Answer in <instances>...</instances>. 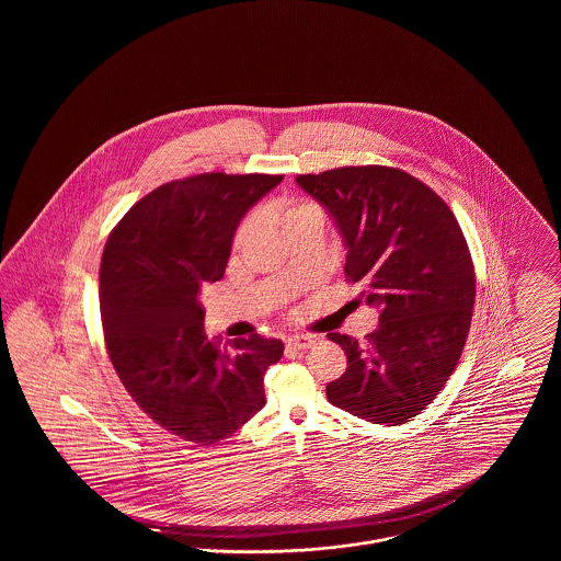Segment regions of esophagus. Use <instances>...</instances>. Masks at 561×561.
<instances>
[{"label": "esophagus", "mask_w": 561, "mask_h": 561, "mask_svg": "<svg viewBox=\"0 0 561 561\" xmlns=\"http://www.w3.org/2000/svg\"><path fill=\"white\" fill-rule=\"evenodd\" d=\"M288 348H293V351H302V348L313 347L316 345V339L313 336H307V334H300V336H293V339H288Z\"/></svg>", "instance_id": "obj_1"}]
</instances>
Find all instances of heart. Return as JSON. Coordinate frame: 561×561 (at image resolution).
<instances>
[{
    "label": "heart",
    "instance_id": "1",
    "mask_svg": "<svg viewBox=\"0 0 561 561\" xmlns=\"http://www.w3.org/2000/svg\"><path fill=\"white\" fill-rule=\"evenodd\" d=\"M302 216H321L320 208L313 202H305V199L282 202V222H284V227L290 225L294 220H298V218H302Z\"/></svg>",
    "mask_w": 561,
    "mask_h": 561
}]
</instances>
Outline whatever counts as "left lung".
<instances>
[{
    "instance_id": "8db88e82",
    "label": "left lung",
    "mask_w": 561,
    "mask_h": 561,
    "mask_svg": "<svg viewBox=\"0 0 561 561\" xmlns=\"http://www.w3.org/2000/svg\"><path fill=\"white\" fill-rule=\"evenodd\" d=\"M296 183L332 216L348 282L380 311L364 343L328 334L347 353L328 401L374 425H403L444 389L467 343L476 271L462 229L433 188L398 168L345 165Z\"/></svg>"
}]
</instances>
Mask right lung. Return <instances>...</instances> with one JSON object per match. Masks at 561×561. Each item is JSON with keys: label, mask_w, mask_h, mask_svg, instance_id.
Listing matches in <instances>:
<instances>
[{"label": "right lung", "mask_w": 561, "mask_h": 561, "mask_svg": "<svg viewBox=\"0 0 561 561\" xmlns=\"http://www.w3.org/2000/svg\"><path fill=\"white\" fill-rule=\"evenodd\" d=\"M282 179L208 172L165 183L105 243L99 296L111 364L136 405L185 442L216 444L267 403L263 376L284 343L254 334L218 347L199 293L222 279L243 214Z\"/></svg>", "instance_id": "add662e5"}]
</instances>
